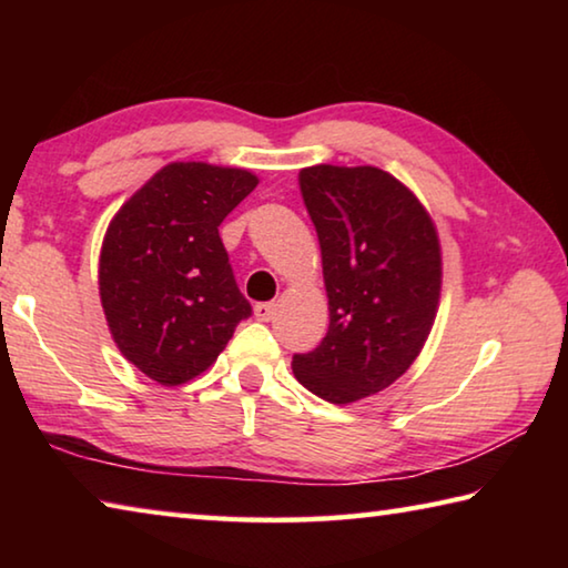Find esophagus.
Listing matches in <instances>:
<instances>
[{
  "label": "esophagus",
  "instance_id": "esophagus-1",
  "mask_svg": "<svg viewBox=\"0 0 568 568\" xmlns=\"http://www.w3.org/2000/svg\"><path fill=\"white\" fill-rule=\"evenodd\" d=\"M253 311H255L257 321L267 323V321H273V315H275V303H255Z\"/></svg>",
  "mask_w": 568,
  "mask_h": 568
}]
</instances>
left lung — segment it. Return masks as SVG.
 <instances>
[{"mask_svg":"<svg viewBox=\"0 0 568 568\" xmlns=\"http://www.w3.org/2000/svg\"><path fill=\"white\" fill-rule=\"evenodd\" d=\"M318 233L331 325L293 355V373L328 403H355L410 368L434 328L440 243L420 200L390 172L313 165L297 175Z\"/></svg>","mask_w":568,"mask_h":568,"instance_id":"1","label":"left lung"}]
</instances>
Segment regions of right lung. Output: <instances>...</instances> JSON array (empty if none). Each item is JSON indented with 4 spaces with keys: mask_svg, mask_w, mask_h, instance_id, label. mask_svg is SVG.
Masks as SVG:
<instances>
[{
    "mask_svg": "<svg viewBox=\"0 0 568 568\" xmlns=\"http://www.w3.org/2000/svg\"><path fill=\"white\" fill-rule=\"evenodd\" d=\"M243 168L170 162L110 220L100 301L112 341L160 386L207 371L245 321L217 227L255 190Z\"/></svg>",
    "mask_w": 568,
    "mask_h": 568,
    "instance_id": "right-lung-1",
    "label": "right lung"
}]
</instances>
